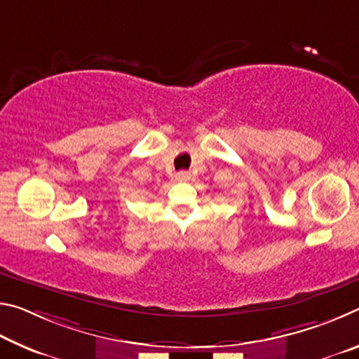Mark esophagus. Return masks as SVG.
<instances>
[{
	"label": "esophagus",
	"instance_id": "obj_1",
	"mask_svg": "<svg viewBox=\"0 0 359 359\" xmlns=\"http://www.w3.org/2000/svg\"><path fill=\"white\" fill-rule=\"evenodd\" d=\"M190 177H191V175L188 171H180V172L175 174V179H177L179 182H187V180H190Z\"/></svg>",
	"mask_w": 359,
	"mask_h": 359
}]
</instances>
